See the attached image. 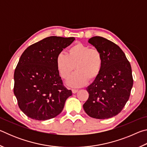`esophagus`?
<instances>
[{
	"label": "esophagus",
	"instance_id": "1",
	"mask_svg": "<svg viewBox=\"0 0 147 147\" xmlns=\"http://www.w3.org/2000/svg\"><path fill=\"white\" fill-rule=\"evenodd\" d=\"M78 91V89H72V92H73V93H74V94L76 93Z\"/></svg>",
	"mask_w": 147,
	"mask_h": 147
}]
</instances>
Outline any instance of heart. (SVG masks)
Returning a JSON list of instances; mask_svg holds the SVG:
<instances>
[{"label":"heart","instance_id":"heart-1","mask_svg":"<svg viewBox=\"0 0 147 147\" xmlns=\"http://www.w3.org/2000/svg\"><path fill=\"white\" fill-rule=\"evenodd\" d=\"M103 64L102 54L98 49L82 43L71 46L67 54L59 53L56 57L57 71L62 78H68L74 68L76 71L67 81V85L72 88L84 86L88 80L97 78Z\"/></svg>","mask_w":147,"mask_h":147}]
</instances>
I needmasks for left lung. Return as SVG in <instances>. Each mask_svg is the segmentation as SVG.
<instances>
[{
	"label": "left lung",
	"mask_w": 147,
	"mask_h": 147,
	"mask_svg": "<svg viewBox=\"0 0 147 147\" xmlns=\"http://www.w3.org/2000/svg\"><path fill=\"white\" fill-rule=\"evenodd\" d=\"M89 43L101 52L104 64L100 75L86 88L89 98L83 108L91 117H113L130 97L134 83L130 63L120 47L108 39L94 36Z\"/></svg>",
	"instance_id": "1"
}]
</instances>
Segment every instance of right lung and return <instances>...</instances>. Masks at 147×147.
Masks as SVG:
<instances>
[{
  "label": "right lung",
  "mask_w": 147,
  "mask_h": 147,
  "mask_svg": "<svg viewBox=\"0 0 147 147\" xmlns=\"http://www.w3.org/2000/svg\"><path fill=\"white\" fill-rule=\"evenodd\" d=\"M75 38L51 36L29 46L14 72L13 93L18 106L34 120L58 115L71 90L64 86L56 66V57Z\"/></svg>",
  "instance_id": "right-lung-1"
}]
</instances>
